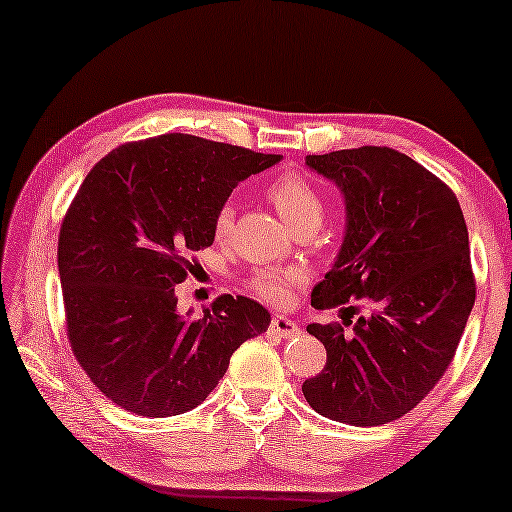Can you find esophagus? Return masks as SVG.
<instances>
[{"label":"esophagus","instance_id":"esophagus-1","mask_svg":"<svg viewBox=\"0 0 512 512\" xmlns=\"http://www.w3.org/2000/svg\"><path fill=\"white\" fill-rule=\"evenodd\" d=\"M270 329H272V333L281 335V338H295V335L301 333L299 324L292 322L290 317H283V315H274V317H272Z\"/></svg>","mask_w":512,"mask_h":512}]
</instances>
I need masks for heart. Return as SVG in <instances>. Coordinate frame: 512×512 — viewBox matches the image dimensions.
<instances>
[{
  "label": "heart",
  "mask_w": 512,
  "mask_h": 512,
  "mask_svg": "<svg viewBox=\"0 0 512 512\" xmlns=\"http://www.w3.org/2000/svg\"><path fill=\"white\" fill-rule=\"evenodd\" d=\"M267 197L274 204L276 211L283 217L292 231L304 229V226H320L324 217V197L320 195L311 181L301 177L297 172H286L279 179H274L267 188ZM233 226V206L224 204L217 208L213 217V236L217 240L229 238ZM301 283L299 272H281V270H263L251 279L254 288L263 299L272 304H286Z\"/></svg>",
  "instance_id": "b5f03b06"
}]
</instances>
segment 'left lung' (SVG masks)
I'll list each match as a JSON object with an SVG mask.
<instances>
[{"label": "left lung", "mask_w": 512, "mask_h": 512, "mask_svg": "<svg viewBox=\"0 0 512 512\" xmlns=\"http://www.w3.org/2000/svg\"><path fill=\"white\" fill-rule=\"evenodd\" d=\"M306 165L335 183L347 215L311 304L324 311L365 297L370 313L306 326L324 345L326 365L301 392L333 422L388 424L442 379L472 313L465 217L445 183L390 147L306 156Z\"/></svg>", "instance_id": "1"}]
</instances>
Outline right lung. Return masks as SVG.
I'll list each match as a JSON object with an SVG mask.
<instances>
[{
    "label": "right lung",
    "instance_id": "obj_1",
    "mask_svg": "<svg viewBox=\"0 0 512 512\" xmlns=\"http://www.w3.org/2000/svg\"><path fill=\"white\" fill-rule=\"evenodd\" d=\"M276 154L188 133L129 142L83 179L58 236L65 320L79 365L129 413L172 417L204 401L242 342L267 331L258 301L224 295L177 311L188 256L213 245L217 208Z\"/></svg>",
    "mask_w": 512,
    "mask_h": 512
}]
</instances>
